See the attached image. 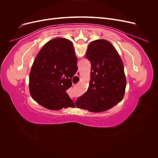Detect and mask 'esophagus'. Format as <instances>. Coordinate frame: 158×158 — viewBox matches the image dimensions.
Instances as JSON below:
<instances>
[{
	"instance_id": "obj_1",
	"label": "esophagus",
	"mask_w": 158,
	"mask_h": 158,
	"mask_svg": "<svg viewBox=\"0 0 158 158\" xmlns=\"http://www.w3.org/2000/svg\"><path fill=\"white\" fill-rule=\"evenodd\" d=\"M77 74H77V76H79V75L80 74V73H79V72H78V73H77Z\"/></svg>"
}]
</instances>
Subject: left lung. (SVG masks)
<instances>
[{"instance_id": "8db88e82", "label": "left lung", "mask_w": 158, "mask_h": 158, "mask_svg": "<svg viewBox=\"0 0 158 158\" xmlns=\"http://www.w3.org/2000/svg\"><path fill=\"white\" fill-rule=\"evenodd\" d=\"M85 57L91 63V80L87 92L77 99L76 106L91 112L106 111L125 95L127 81L122 60L114 46L104 40L91 43Z\"/></svg>"}]
</instances>
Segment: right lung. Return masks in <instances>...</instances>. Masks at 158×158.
I'll return each mask as SVG.
<instances>
[{
  "mask_svg": "<svg viewBox=\"0 0 158 158\" xmlns=\"http://www.w3.org/2000/svg\"><path fill=\"white\" fill-rule=\"evenodd\" d=\"M73 43L63 37L48 41L33 62L29 88L32 98L51 110L74 107L66 91L72 86V78L78 70Z\"/></svg>",
  "mask_w": 158,
  "mask_h": 158,
  "instance_id": "add662e5",
  "label": "right lung"
}]
</instances>
